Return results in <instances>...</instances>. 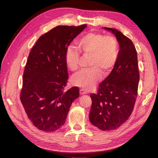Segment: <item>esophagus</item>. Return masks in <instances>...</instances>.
<instances>
[{
	"mask_svg": "<svg viewBox=\"0 0 158 158\" xmlns=\"http://www.w3.org/2000/svg\"><path fill=\"white\" fill-rule=\"evenodd\" d=\"M88 93V91L87 90H85V89H80V94H87Z\"/></svg>",
	"mask_w": 158,
	"mask_h": 158,
	"instance_id": "obj_1",
	"label": "esophagus"
}]
</instances>
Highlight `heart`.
Listing matches in <instances>:
<instances>
[{"mask_svg":"<svg viewBox=\"0 0 158 158\" xmlns=\"http://www.w3.org/2000/svg\"><path fill=\"white\" fill-rule=\"evenodd\" d=\"M78 47L69 45L66 49L65 63L72 71L79 67L80 52L89 55L91 67L74 74L72 81L74 84L85 89L93 88L103 75L108 74L116 64L119 54L118 43L112 35L88 33L77 41Z\"/></svg>","mask_w":158,"mask_h":158,"instance_id":"b5f03b06","label":"heart"}]
</instances>
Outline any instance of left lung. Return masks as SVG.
Here are the masks:
<instances>
[{
    "label": "left lung",
    "mask_w": 158,
    "mask_h": 158,
    "mask_svg": "<svg viewBox=\"0 0 158 158\" xmlns=\"http://www.w3.org/2000/svg\"><path fill=\"white\" fill-rule=\"evenodd\" d=\"M116 36L120 46L118 58L111 73L91 94L89 121L102 131L114 130L125 123L133 111L140 74L137 52L132 41L116 29L104 27Z\"/></svg>",
    "instance_id": "left-lung-1"
}]
</instances>
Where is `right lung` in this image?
Listing matches in <instances>:
<instances>
[{
	"mask_svg": "<svg viewBox=\"0 0 158 158\" xmlns=\"http://www.w3.org/2000/svg\"><path fill=\"white\" fill-rule=\"evenodd\" d=\"M86 24L58 26L42 35L31 49L23 72L20 101L39 130L55 131L64 125L79 88L64 91L69 74L66 49Z\"/></svg>",
	"mask_w": 158,
	"mask_h": 158,
	"instance_id": "right-lung-1",
	"label": "right lung"
}]
</instances>
